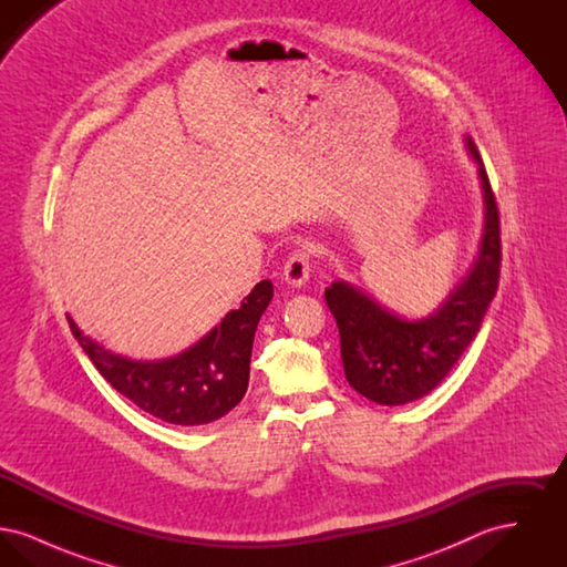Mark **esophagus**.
Masks as SVG:
<instances>
[{
  "mask_svg": "<svg viewBox=\"0 0 567 567\" xmlns=\"http://www.w3.org/2000/svg\"><path fill=\"white\" fill-rule=\"evenodd\" d=\"M310 259H312V250L308 246L301 244L296 248L285 264V274H282L285 282L291 287H301L310 274Z\"/></svg>",
  "mask_w": 567,
  "mask_h": 567,
  "instance_id": "esophagus-1",
  "label": "esophagus"
}]
</instances>
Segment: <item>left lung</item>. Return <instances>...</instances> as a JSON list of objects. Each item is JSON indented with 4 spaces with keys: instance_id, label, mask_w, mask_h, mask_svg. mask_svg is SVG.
Instances as JSON below:
<instances>
[{
    "instance_id": "1",
    "label": "left lung",
    "mask_w": 567,
    "mask_h": 567,
    "mask_svg": "<svg viewBox=\"0 0 567 567\" xmlns=\"http://www.w3.org/2000/svg\"><path fill=\"white\" fill-rule=\"evenodd\" d=\"M465 140L472 159L478 163L485 234L472 270L449 299L427 319L405 321L349 282L336 280L324 289L327 306L340 329L347 380L354 391L377 404H408L435 389L476 338L497 291L502 266L499 213L478 148L472 137Z\"/></svg>"
}]
</instances>
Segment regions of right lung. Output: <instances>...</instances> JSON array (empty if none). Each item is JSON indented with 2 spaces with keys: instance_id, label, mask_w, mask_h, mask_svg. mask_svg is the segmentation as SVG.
Masks as SVG:
<instances>
[{
  "instance_id": "obj_1",
  "label": "right lung",
  "mask_w": 567,
  "mask_h": 567,
  "mask_svg": "<svg viewBox=\"0 0 567 567\" xmlns=\"http://www.w3.org/2000/svg\"><path fill=\"white\" fill-rule=\"evenodd\" d=\"M274 296L261 280L238 310L195 347L162 361H134L106 351L68 317L70 329L97 372L140 410L172 425H206L240 404L248 386L255 329Z\"/></svg>"
}]
</instances>
